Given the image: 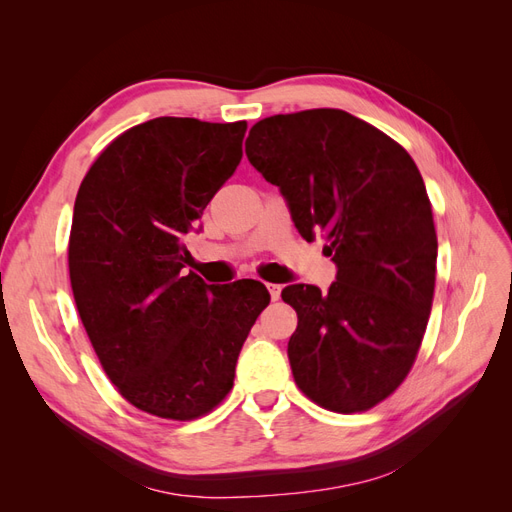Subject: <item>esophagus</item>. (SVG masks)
<instances>
[{"mask_svg":"<svg viewBox=\"0 0 512 512\" xmlns=\"http://www.w3.org/2000/svg\"><path fill=\"white\" fill-rule=\"evenodd\" d=\"M267 290H269L273 301L280 299V294H282V286H280V284H267Z\"/></svg>","mask_w":512,"mask_h":512,"instance_id":"1","label":"esophagus"}]
</instances>
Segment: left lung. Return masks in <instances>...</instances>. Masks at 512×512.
<instances>
[{"label":"left lung","instance_id":"obj_1","mask_svg":"<svg viewBox=\"0 0 512 512\" xmlns=\"http://www.w3.org/2000/svg\"><path fill=\"white\" fill-rule=\"evenodd\" d=\"M250 164L280 188L303 239L327 232L329 292L292 284L294 382L333 412L374 408L404 382L436 286L438 239L421 173L393 138L339 108L258 121Z\"/></svg>","mask_w":512,"mask_h":512}]
</instances>
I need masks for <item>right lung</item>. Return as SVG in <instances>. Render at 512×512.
Returning a JSON list of instances; mask_svg holds the SVG:
<instances>
[{
    "instance_id": "right-lung-1",
    "label": "right lung",
    "mask_w": 512,
    "mask_h": 512,
    "mask_svg": "<svg viewBox=\"0 0 512 512\" xmlns=\"http://www.w3.org/2000/svg\"><path fill=\"white\" fill-rule=\"evenodd\" d=\"M245 121L156 117L117 136L76 194L68 265L106 376L138 410L192 421L232 389L265 284L185 273L190 232L243 156Z\"/></svg>"
}]
</instances>
